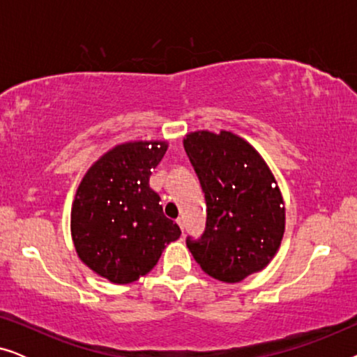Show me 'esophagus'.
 <instances>
[{"label":"esophagus","mask_w":357,"mask_h":357,"mask_svg":"<svg viewBox=\"0 0 357 357\" xmlns=\"http://www.w3.org/2000/svg\"><path fill=\"white\" fill-rule=\"evenodd\" d=\"M177 224L180 226V229L183 231V218H177Z\"/></svg>","instance_id":"esophagus-1"}]
</instances>
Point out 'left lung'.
Instances as JSON below:
<instances>
[{
	"label": "left lung",
	"instance_id": "8db88e82",
	"mask_svg": "<svg viewBox=\"0 0 357 357\" xmlns=\"http://www.w3.org/2000/svg\"><path fill=\"white\" fill-rule=\"evenodd\" d=\"M183 148L208 206L202 238H187L195 261L224 282L261 271L280 250L286 226L284 202L271 169L250 143L226 130L192 131Z\"/></svg>",
	"mask_w": 357,
	"mask_h": 357
}]
</instances>
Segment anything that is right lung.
<instances>
[{
  "label": "right lung",
  "instance_id": "add662e5",
  "mask_svg": "<svg viewBox=\"0 0 357 357\" xmlns=\"http://www.w3.org/2000/svg\"><path fill=\"white\" fill-rule=\"evenodd\" d=\"M167 141H128L87 169L71 206V237L84 265L114 284L148 275L180 227L149 187Z\"/></svg>",
  "mask_w": 357,
  "mask_h": 357
}]
</instances>
